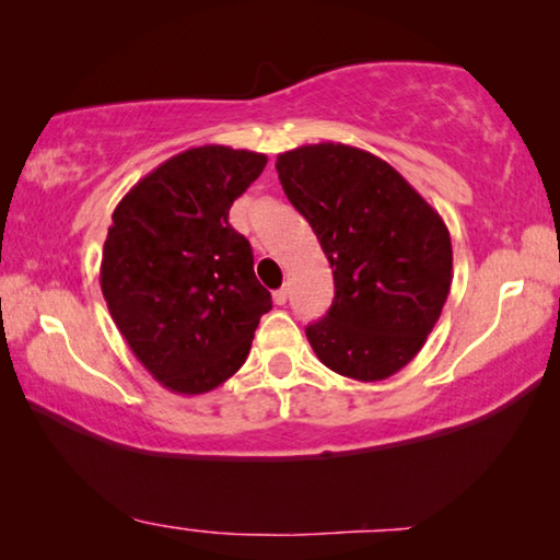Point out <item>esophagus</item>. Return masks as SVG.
<instances>
[{
	"instance_id": "obj_1",
	"label": "esophagus",
	"mask_w": 560,
	"mask_h": 560,
	"mask_svg": "<svg viewBox=\"0 0 560 560\" xmlns=\"http://www.w3.org/2000/svg\"><path fill=\"white\" fill-rule=\"evenodd\" d=\"M287 299H289V289L287 287H281V289L273 291V303H277V306H283V303H287Z\"/></svg>"
}]
</instances>
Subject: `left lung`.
I'll return each instance as SVG.
<instances>
[{
    "label": "left lung",
    "mask_w": 560,
    "mask_h": 560,
    "mask_svg": "<svg viewBox=\"0 0 560 560\" xmlns=\"http://www.w3.org/2000/svg\"><path fill=\"white\" fill-rule=\"evenodd\" d=\"M277 173L334 269V303L306 328L314 353L360 383L402 371L452 287L447 224L393 165L353 145L293 148Z\"/></svg>",
    "instance_id": "1"
}]
</instances>
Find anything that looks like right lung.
Masks as SVG:
<instances>
[{
  "label": "right lung",
  "instance_id": "obj_1",
  "mask_svg": "<svg viewBox=\"0 0 560 560\" xmlns=\"http://www.w3.org/2000/svg\"><path fill=\"white\" fill-rule=\"evenodd\" d=\"M267 155L189 148L118 202L103 244L101 291L132 355L160 385L202 395L244 365L271 293L230 207Z\"/></svg>",
  "mask_w": 560,
  "mask_h": 560
}]
</instances>
